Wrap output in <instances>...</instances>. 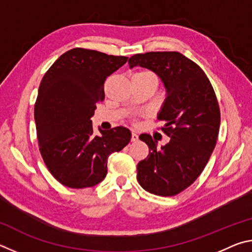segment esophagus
Segmentation results:
<instances>
[{"label": "esophagus", "instance_id": "esophagus-1", "mask_svg": "<svg viewBox=\"0 0 252 252\" xmlns=\"http://www.w3.org/2000/svg\"><path fill=\"white\" fill-rule=\"evenodd\" d=\"M131 141H132V142H138V141H139V135H138V133H135V132H132V134H131Z\"/></svg>", "mask_w": 252, "mask_h": 252}]
</instances>
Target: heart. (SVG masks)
Segmentation results:
<instances>
[{
    "mask_svg": "<svg viewBox=\"0 0 252 252\" xmlns=\"http://www.w3.org/2000/svg\"><path fill=\"white\" fill-rule=\"evenodd\" d=\"M133 76H148V78L156 79V76L153 75L151 72H149V71H140V72H138V73H135Z\"/></svg>",
    "mask_w": 252,
    "mask_h": 252,
    "instance_id": "obj_1",
    "label": "heart"
}]
</instances>
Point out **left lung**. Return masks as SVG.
Wrapping results in <instances>:
<instances>
[{
  "instance_id": "obj_1",
  "label": "left lung",
  "mask_w": 252,
  "mask_h": 252,
  "mask_svg": "<svg viewBox=\"0 0 252 252\" xmlns=\"http://www.w3.org/2000/svg\"><path fill=\"white\" fill-rule=\"evenodd\" d=\"M130 69L147 67L159 76L167 96L158 119L170 141L158 148L150 134L140 140L149 155L138 163L136 179L148 192L171 197L197 180L216 147L220 109L201 67L179 52H148L129 59Z\"/></svg>"
}]
</instances>
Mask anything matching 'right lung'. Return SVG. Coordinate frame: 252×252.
<instances>
[{
    "label": "right lung",
    "instance_id": "obj_1",
    "mask_svg": "<svg viewBox=\"0 0 252 252\" xmlns=\"http://www.w3.org/2000/svg\"><path fill=\"white\" fill-rule=\"evenodd\" d=\"M126 57L75 48L62 54L44 74L34 106L37 141L44 163L63 186L82 189L100 183L108 158L130 142L125 126L93 134L91 118L104 99V81Z\"/></svg>",
    "mask_w": 252,
    "mask_h": 252
}]
</instances>
